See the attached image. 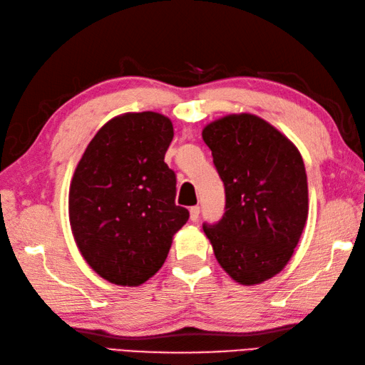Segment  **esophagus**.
Here are the masks:
<instances>
[{"mask_svg":"<svg viewBox=\"0 0 365 365\" xmlns=\"http://www.w3.org/2000/svg\"><path fill=\"white\" fill-rule=\"evenodd\" d=\"M189 212H190V221L195 222L197 219H198V216H200V206H192V208L189 210Z\"/></svg>","mask_w":365,"mask_h":365,"instance_id":"34e87169","label":"esophagus"}]
</instances>
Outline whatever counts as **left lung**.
Instances as JSON below:
<instances>
[{
  "instance_id": "8db88e82",
  "label": "left lung",
  "mask_w": 365,
  "mask_h": 365,
  "mask_svg": "<svg viewBox=\"0 0 365 365\" xmlns=\"http://www.w3.org/2000/svg\"><path fill=\"white\" fill-rule=\"evenodd\" d=\"M202 138L225 187V212L205 235L225 273L260 284L289 262L308 217L304 159L286 135L250 113L210 122Z\"/></svg>"
}]
</instances>
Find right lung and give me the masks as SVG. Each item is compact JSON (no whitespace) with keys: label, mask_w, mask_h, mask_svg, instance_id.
<instances>
[{"label":"right lung","mask_w":365,"mask_h":365,"mask_svg":"<svg viewBox=\"0 0 365 365\" xmlns=\"http://www.w3.org/2000/svg\"><path fill=\"white\" fill-rule=\"evenodd\" d=\"M171 140L173 123L160 113L115 115L74 170L68 195L74 242L109 283H146L187 222L189 211L175 203V171L163 160Z\"/></svg>","instance_id":"add662e5"}]
</instances>
